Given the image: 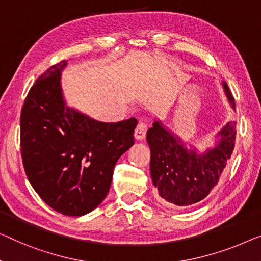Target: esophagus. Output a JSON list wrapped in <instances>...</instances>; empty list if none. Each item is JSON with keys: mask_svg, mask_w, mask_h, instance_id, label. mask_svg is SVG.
Returning <instances> with one entry per match:
<instances>
[{"mask_svg": "<svg viewBox=\"0 0 261 261\" xmlns=\"http://www.w3.org/2000/svg\"><path fill=\"white\" fill-rule=\"evenodd\" d=\"M146 135V125L144 123H138L135 129V139L136 141H143Z\"/></svg>", "mask_w": 261, "mask_h": 261, "instance_id": "1", "label": "esophagus"}]
</instances>
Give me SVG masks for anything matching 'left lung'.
<instances>
[{
    "label": "left lung",
    "instance_id": "obj_1",
    "mask_svg": "<svg viewBox=\"0 0 261 261\" xmlns=\"http://www.w3.org/2000/svg\"><path fill=\"white\" fill-rule=\"evenodd\" d=\"M223 88L236 110L234 98L225 82ZM215 138L213 146L199 152L194 146L186 145L161 120H154L146 134L151 150L150 172L165 205L182 207L196 204L218 184L234 149L236 122L225 124Z\"/></svg>",
    "mask_w": 261,
    "mask_h": 261
}]
</instances>
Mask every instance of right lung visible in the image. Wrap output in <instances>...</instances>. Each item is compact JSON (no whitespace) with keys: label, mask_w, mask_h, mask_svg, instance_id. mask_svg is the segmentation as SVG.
<instances>
[{"label":"right lung","mask_w":261,"mask_h":261,"mask_svg":"<svg viewBox=\"0 0 261 261\" xmlns=\"http://www.w3.org/2000/svg\"><path fill=\"white\" fill-rule=\"evenodd\" d=\"M67 64L50 67L31 87L21 112V154L44 203L81 217L107 197L116 163L134 145L137 120L104 123L70 108L61 84Z\"/></svg>","instance_id":"1"}]
</instances>
